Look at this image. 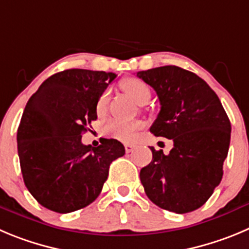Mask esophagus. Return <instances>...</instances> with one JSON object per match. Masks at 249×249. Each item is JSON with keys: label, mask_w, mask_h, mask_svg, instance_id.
<instances>
[{"label": "esophagus", "mask_w": 249, "mask_h": 249, "mask_svg": "<svg viewBox=\"0 0 249 249\" xmlns=\"http://www.w3.org/2000/svg\"><path fill=\"white\" fill-rule=\"evenodd\" d=\"M134 148H135V146L131 145V143H125V151H126V153L131 152V151L134 150Z\"/></svg>", "instance_id": "1"}]
</instances>
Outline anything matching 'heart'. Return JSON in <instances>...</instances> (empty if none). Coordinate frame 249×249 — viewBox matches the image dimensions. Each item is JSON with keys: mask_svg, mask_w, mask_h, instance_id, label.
Listing matches in <instances>:
<instances>
[{"mask_svg": "<svg viewBox=\"0 0 249 249\" xmlns=\"http://www.w3.org/2000/svg\"><path fill=\"white\" fill-rule=\"evenodd\" d=\"M120 88L126 93L127 96L136 102L138 104L147 103L151 98V90L148 86L142 80L138 77H127L120 83ZM108 107V92H103L99 96L96 103V113L98 117L104 115ZM142 127V123L134 120V122H120V120H109L103 127L104 135L110 139H115L122 142H131L135 140L136 134Z\"/></svg>", "mask_w": 249, "mask_h": 249, "instance_id": "obj_1", "label": "heart"}]
</instances>
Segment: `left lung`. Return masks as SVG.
Wrapping results in <instances>:
<instances>
[{
	"instance_id": "1",
	"label": "left lung",
	"mask_w": 249,
	"mask_h": 249,
	"mask_svg": "<svg viewBox=\"0 0 249 249\" xmlns=\"http://www.w3.org/2000/svg\"><path fill=\"white\" fill-rule=\"evenodd\" d=\"M138 77L156 90L161 104L150 131L173 141L168 155L150 147L152 161L140 171L146 195L164 210H196L222 179L229 117L216 93L193 72L162 66L138 72Z\"/></svg>"
}]
</instances>
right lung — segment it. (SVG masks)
Segmentation results:
<instances>
[{
  "label": "right lung",
  "mask_w": 249,
  "mask_h": 249,
  "mask_svg": "<svg viewBox=\"0 0 249 249\" xmlns=\"http://www.w3.org/2000/svg\"><path fill=\"white\" fill-rule=\"evenodd\" d=\"M115 73L71 69L57 72L30 97L17 130L23 180L44 208L60 213L96 200L109 166L125 155L122 142L103 139L83 145L82 134L97 119L96 103Z\"/></svg>",
  "instance_id": "add662e5"
}]
</instances>
